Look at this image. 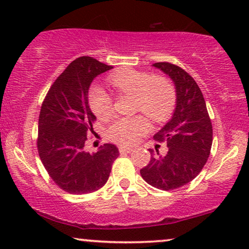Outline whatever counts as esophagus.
Here are the masks:
<instances>
[{
    "mask_svg": "<svg viewBox=\"0 0 249 249\" xmlns=\"http://www.w3.org/2000/svg\"><path fill=\"white\" fill-rule=\"evenodd\" d=\"M132 151H134V148L132 147H124V146L119 147V152H120V154H127V153H131Z\"/></svg>",
    "mask_w": 249,
    "mask_h": 249,
    "instance_id": "obj_1",
    "label": "esophagus"
}]
</instances>
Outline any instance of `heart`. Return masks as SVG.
Masks as SVG:
<instances>
[{
    "mask_svg": "<svg viewBox=\"0 0 249 249\" xmlns=\"http://www.w3.org/2000/svg\"><path fill=\"white\" fill-rule=\"evenodd\" d=\"M110 81L119 91L135 96L134 107L154 121H163L171 114L176 105L177 90L168 78L135 69H124L112 73ZM91 110L100 119L112 113L111 96L104 89L95 87L89 96ZM147 131V122L141 115L118 118L107 128L111 141L120 145H132Z\"/></svg>",
    "mask_w": 249,
    "mask_h": 249,
    "instance_id": "b5f03b06",
    "label": "heart"
}]
</instances>
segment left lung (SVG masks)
I'll return each instance as SVG.
<instances>
[{
	"mask_svg": "<svg viewBox=\"0 0 249 249\" xmlns=\"http://www.w3.org/2000/svg\"><path fill=\"white\" fill-rule=\"evenodd\" d=\"M155 68L169 74L177 90V104L168 124L154 135L165 142L168 152H151V161L141 170L142 179L161 190H173L195 179L209 159L213 129L202 91L194 78L169 62H156Z\"/></svg>",
	"mask_w": 249,
	"mask_h": 249,
	"instance_id": "left-lung-1",
	"label": "left lung"
}]
</instances>
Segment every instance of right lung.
Returning <instances> with one entry per match:
<instances>
[{"instance_id": "add662e5", "label": "right lung", "mask_w": 249, "mask_h": 249, "mask_svg": "<svg viewBox=\"0 0 249 249\" xmlns=\"http://www.w3.org/2000/svg\"><path fill=\"white\" fill-rule=\"evenodd\" d=\"M112 68L94 57H78L56 78L40 107L37 136L40 161L53 181L73 195L102 188L119 156L113 144H104L95 153L85 149L96 120L88 105V89L95 77Z\"/></svg>"}]
</instances>
